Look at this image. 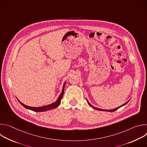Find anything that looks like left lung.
Wrapping results in <instances>:
<instances>
[{
	"label": "left lung",
	"instance_id": "8db88e82",
	"mask_svg": "<svg viewBox=\"0 0 147 147\" xmlns=\"http://www.w3.org/2000/svg\"><path fill=\"white\" fill-rule=\"evenodd\" d=\"M86 100H87V103H88V105H89L91 107H92L93 109H96V110H98V111H107V112H114V111H116V110H117L119 108H121V107H122L123 106H124V105H125V104H127L129 102V100H130V99H129L128 101H127L125 103H124V104H123L122 105H121V106H120V107H117V108H115V109H109V110H107V109H99V108H96V107H93L92 105H91L90 104V103L88 102V100L86 99Z\"/></svg>",
	"mask_w": 147,
	"mask_h": 147
}]
</instances>
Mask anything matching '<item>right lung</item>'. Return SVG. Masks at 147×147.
<instances>
[{
  "mask_svg": "<svg viewBox=\"0 0 147 147\" xmlns=\"http://www.w3.org/2000/svg\"><path fill=\"white\" fill-rule=\"evenodd\" d=\"M65 82L63 84V88H62V91L61 92V94H60V95L59 96L57 100L55 102H53L49 105H45V106H42V107H29L27 105H26L24 103H23L22 102H21L18 99L17 100H18V102L20 103V104L22 105V106H23L24 108H26L27 109L34 111V112H45L47 111H49L51 109H53L56 108H57L60 103L61 100L63 98V94H64V89H65V84H66Z\"/></svg>",
  "mask_w": 147,
  "mask_h": 147,
  "instance_id": "add662e5",
  "label": "right lung"
}]
</instances>
